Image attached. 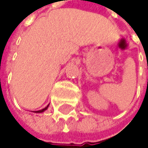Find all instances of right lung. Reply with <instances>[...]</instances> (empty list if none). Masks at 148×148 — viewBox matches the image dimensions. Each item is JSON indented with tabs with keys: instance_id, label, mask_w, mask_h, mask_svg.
I'll return each instance as SVG.
<instances>
[{
	"instance_id": "right-lung-1",
	"label": "right lung",
	"mask_w": 148,
	"mask_h": 148,
	"mask_svg": "<svg viewBox=\"0 0 148 148\" xmlns=\"http://www.w3.org/2000/svg\"><path fill=\"white\" fill-rule=\"evenodd\" d=\"M48 106H49V105L45 107V108H43V109H42V110H39V111H34V113H42V112H44V111L48 108Z\"/></svg>"
}]
</instances>
